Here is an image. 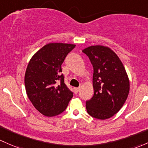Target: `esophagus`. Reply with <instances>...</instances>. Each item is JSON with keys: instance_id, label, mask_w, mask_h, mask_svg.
I'll return each instance as SVG.
<instances>
[{"instance_id": "esophagus-1", "label": "esophagus", "mask_w": 148, "mask_h": 148, "mask_svg": "<svg viewBox=\"0 0 148 148\" xmlns=\"http://www.w3.org/2000/svg\"><path fill=\"white\" fill-rule=\"evenodd\" d=\"M79 91H80V88H79H79H74V93H75L76 94H78Z\"/></svg>"}]
</instances>
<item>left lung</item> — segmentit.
I'll list each match as a JSON object with an SVG mask.
<instances>
[{
	"instance_id": "8db88e82",
	"label": "left lung",
	"mask_w": 148,
	"mask_h": 148,
	"mask_svg": "<svg viewBox=\"0 0 148 148\" xmlns=\"http://www.w3.org/2000/svg\"><path fill=\"white\" fill-rule=\"evenodd\" d=\"M82 52L94 68V94L86 101L87 113L95 119H108L119 111L128 96L126 71L117 54L107 47L91 46Z\"/></svg>"
}]
</instances>
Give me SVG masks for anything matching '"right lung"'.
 <instances>
[{
	"label": "right lung",
	"instance_id": "1",
	"mask_svg": "<svg viewBox=\"0 0 148 148\" xmlns=\"http://www.w3.org/2000/svg\"><path fill=\"white\" fill-rule=\"evenodd\" d=\"M76 45L49 43L34 54L25 75L29 101L42 114L52 117L64 111L73 92L64 83L62 64Z\"/></svg>",
	"mask_w": 148,
	"mask_h": 148
}]
</instances>
